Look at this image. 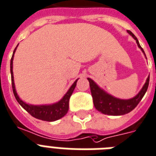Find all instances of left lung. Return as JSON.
Here are the masks:
<instances>
[{"mask_svg": "<svg viewBox=\"0 0 156 156\" xmlns=\"http://www.w3.org/2000/svg\"><path fill=\"white\" fill-rule=\"evenodd\" d=\"M127 32L136 40V43L139 47L144 53V51L141 47L139 41H138L136 37L134 36V34L129 30H128ZM88 82H89L92 97H93V104H94L96 109L101 113L107 114V115L119 116L124 115L126 113H129L138 105V104L140 102V101L143 98V96L145 95L146 92L147 90L150 76L147 77L145 84L143 85L141 91L138 93V95L129 100H121L118 99V98H113V96L109 95V94L105 93V91L102 90L101 88H100L98 84H96L93 80H91L90 78H88Z\"/></svg>", "mask_w": 156, "mask_h": 156, "instance_id": "obj_1", "label": "left lung"}]
</instances>
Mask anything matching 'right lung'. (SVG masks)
<instances>
[{"label":"right lung","mask_w":156,"mask_h":156,"mask_svg":"<svg viewBox=\"0 0 156 156\" xmlns=\"http://www.w3.org/2000/svg\"><path fill=\"white\" fill-rule=\"evenodd\" d=\"M18 46V45H17ZM17 46L13 51V55L10 60V72H11V80H12V88H13V92L14 94V97L17 102L19 103L22 107L24 109H26L31 116L34 118H38L40 120L47 121V122H54L59 118H63L66 113H68V108H69V100H70L71 96H72L73 91H74L76 82L78 79L73 83L68 93H66L64 97L55 104L49 105H28L22 101L20 99L19 97L17 96L16 89H15L14 81H13V55H14L15 51L17 49Z\"/></svg>","instance_id":"1"}]
</instances>
